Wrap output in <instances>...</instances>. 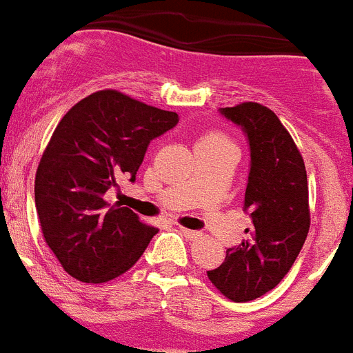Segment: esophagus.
<instances>
[{"label":"esophagus","mask_w":353,"mask_h":353,"mask_svg":"<svg viewBox=\"0 0 353 353\" xmlns=\"http://www.w3.org/2000/svg\"><path fill=\"white\" fill-rule=\"evenodd\" d=\"M180 231H182V234L185 236V238H190V240H196V238H199V236H201V232L199 231H192V229L182 228V225H180Z\"/></svg>","instance_id":"obj_1"}]
</instances>
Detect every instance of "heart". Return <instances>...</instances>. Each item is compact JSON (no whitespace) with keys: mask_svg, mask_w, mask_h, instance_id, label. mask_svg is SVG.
I'll return each mask as SVG.
<instances>
[{"mask_svg":"<svg viewBox=\"0 0 353 353\" xmlns=\"http://www.w3.org/2000/svg\"><path fill=\"white\" fill-rule=\"evenodd\" d=\"M221 147H234L229 137H225L224 132L219 131H208L203 132L198 138V148H221Z\"/></svg>","mask_w":353,"mask_h":353,"instance_id":"heart-1","label":"heart"}]
</instances>
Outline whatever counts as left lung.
Listing matches in <instances>:
<instances>
[{
    "mask_svg": "<svg viewBox=\"0 0 353 353\" xmlns=\"http://www.w3.org/2000/svg\"><path fill=\"white\" fill-rule=\"evenodd\" d=\"M221 113L243 129L250 145L243 208L254 228L248 240L228 248L224 263L206 273L225 297L245 303L274 289L301 252L310 231L308 179L301 154L274 112L248 101Z\"/></svg>",
    "mask_w": 353,
    "mask_h": 353,
    "instance_id": "1",
    "label": "left lung"
}]
</instances>
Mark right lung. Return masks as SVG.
Masks as SVG:
<instances>
[{
    "mask_svg": "<svg viewBox=\"0 0 353 353\" xmlns=\"http://www.w3.org/2000/svg\"><path fill=\"white\" fill-rule=\"evenodd\" d=\"M179 124L174 112L105 89L77 103L52 134L34 179L41 232L68 274L105 283L134 266L159 229L105 192L137 180L148 143Z\"/></svg>",
    "mask_w": 353,
    "mask_h": 353,
    "instance_id": "obj_1",
    "label": "right lung"
}]
</instances>
